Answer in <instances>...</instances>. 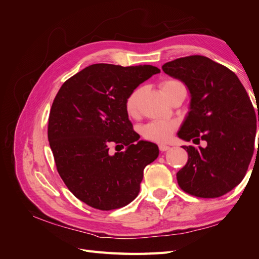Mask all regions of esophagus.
Returning <instances> with one entry per match:
<instances>
[{
  "label": "esophagus",
  "instance_id": "obj_1",
  "mask_svg": "<svg viewBox=\"0 0 259 259\" xmlns=\"http://www.w3.org/2000/svg\"><path fill=\"white\" fill-rule=\"evenodd\" d=\"M159 149H160L161 152H164V151L169 150L170 147H169V146H166V145H159Z\"/></svg>",
  "mask_w": 259,
  "mask_h": 259
}]
</instances>
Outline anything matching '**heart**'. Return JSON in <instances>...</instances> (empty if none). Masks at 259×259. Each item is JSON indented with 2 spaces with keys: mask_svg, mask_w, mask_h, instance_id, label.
<instances>
[{
  "mask_svg": "<svg viewBox=\"0 0 259 259\" xmlns=\"http://www.w3.org/2000/svg\"><path fill=\"white\" fill-rule=\"evenodd\" d=\"M160 89L166 98L179 91H186L185 84L176 79H168L160 84ZM140 89H135L130 93L125 100V110L131 116H135L138 111V99ZM177 128V123L168 120H155L146 124L142 128V134L145 139L154 143H166L171 134Z\"/></svg>",
  "mask_w": 259,
  "mask_h": 259,
  "instance_id": "obj_1",
  "label": "heart"
}]
</instances>
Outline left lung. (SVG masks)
I'll list each match as a JSON object with an SVG mask.
<instances>
[{
	"label": "left lung",
	"mask_w": 259,
	"mask_h": 259,
	"mask_svg": "<svg viewBox=\"0 0 259 259\" xmlns=\"http://www.w3.org/2000/svg\"><path fill=\"white\" fill-rule=\"evenodd\" d=\"M191 94L190 111L178 136L199 145L184 146L188 162L177 173L182 189L198 198H218L244 178L255 152V113L244 86L230 69L192 55L162 66ZM259 148V145H258Z\"/></svg>",
	"instance_id": "1"
}]
</instances>
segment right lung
Segmentation results:
<instances>
[{"label":"right lung","mask_w":259,"mask_h":259,"mask_svg":"<svg viewBox=\"0 0 259 259\" xmlns=\"http://www.w3.org/2000/svg\"><path fill=\"white\" fill-rule=\"evenodd\" d=\"M159 72L150 65L95 64L68 79L55 97L48 136L56 168L89 206L111 210L127 205L139 193L145 167L158 158V146L137 142L125 100ZM110 144L127 150L110 155Z\"/></svg>","instance_id":"add662e5"}]
</instances>
